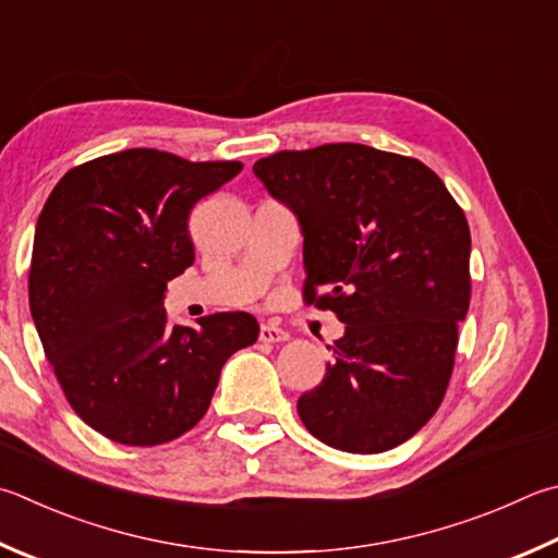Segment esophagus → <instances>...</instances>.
<instances>
[{
    "mask_svg": "<svg viewBox=\"0 0 558 558\" xmlns=\"http://www.w3.org/2000/svg\"><path fill=\"white\" fill-rule=\"evenodd\" d=\"M290 333L286 329H280L278 324H260V341L263 343H278V341H288Z\"/></svg>",
    "mask_w": 558,
    "mask_h": 558,
    "instance_id": "obj_1",
    "label": "esophagus"
}]
</instances>
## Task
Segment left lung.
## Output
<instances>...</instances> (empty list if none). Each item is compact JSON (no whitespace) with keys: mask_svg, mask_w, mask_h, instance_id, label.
I'll return each instance as SVG.
<instances>
[{"mask_svg":"<svg viewBox=\"0 0 558 558\" xmlns=\"http://www.w3.org/2000/svg\"><path fill=\"white\" fill-rule=\"evenodd\" d=\"M253 173L300 221L305 302L347 324L302 424L341 451L398 447L449 388L471 300L463 209L422 160L363 144L280 150Z\"/></svg>","mask_w":558,"mask_h":558,"instance_id":"8db88e82","label":"left lung"}]
</instances>
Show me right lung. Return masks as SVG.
Wrapping results in <instances>:
<instances>
[{
	"instance_id": "1",
	"label": "right lung",
	"mask_w": 558,
	"mask_h": 558,
	"mask_svg": "<svg viewBox=\"0 0 558 558\" xmlns=\"http://www.w3.org/2000/svg\"><path fill=\"white\" fill-rule=\"evenodd\" d=\"M241 168L129 148L68 170L46 199L28 305L70 408L111 441L156 447L190 432L227 359L258 339L248 312L192 329L163 310L168 280L195 263L192 207Z\"/></svg>"
}]
</instances>
